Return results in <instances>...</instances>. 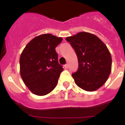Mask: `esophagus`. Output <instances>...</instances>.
<instances>
[{
  "mask_svg": "<svg viewBox=\"0 0 125 125\" xmlns=\"http://www.w3.org/2000/svg\"><path fill=\"white\" fill-rule=\"evenodd\" d=\"M64 67H65V69L68 68V67H69V64H68V63H67V64L65 65Z\"/></svg>",
  "mask_w": 125,
  "mask_h": 125,
  "instance_id": "esophagus-1",
  "label": "esophagus"
}]
</instances>
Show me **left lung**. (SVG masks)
Here are the masks:
<instances>
[{"mask_svg": "<svg viewBox=\"0 0 125 125\" xmlns=\"http://www.w3.org/2000/svg\"><path fill=\"white\" fill-rule=\"evenodd\" d=\"M65 40L78 57V70L72 74L74 82L87 91L99 89L108 78L112 69V57L106 45L95 35L85 32Z\"/></svg>", "mask_w": 125, "mask_h": 125, "instance_id": "8db88e82", "label": "left lung"}]
</instances>
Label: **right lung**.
I'll use <instances>...</instances> for the list:
<instances>
[{
  "label": "right lung",
  "mask_w": 125,
  "mask_h": 125,
  "mask_svg": "<svg viewBox=\"0 0 125 125\" xmlns=\"http://www.w3.org/2000/svg\"><path fill=\"white\" fill-rule=\"evenodd\" d=\"M62 40L52 34H42L31 40L21 53V76L35 95H47L58 84L63 69L59 64L55 49Z\"/></svg>",
  "instance_id": "add662e5"
}]
</instances>
